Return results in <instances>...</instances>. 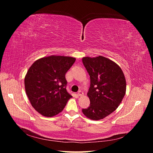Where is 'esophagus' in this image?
Masks as SVG:
<instances>
[{
  "instance_id": "1",
  "label": "esophagus",
  "mask_w": 153,
  "mask_h": 153,
  "mask_svg": "<svg viewBox=\"0 0 153 153\" xmlns=\"http://www.w3.org/2000/svg\"><path fill=\"white\" fill-rule=\"evenodd\" d=\"M77 94L78 96H82L83 95H84V92H83L82 91H78Z\"/></svg>"
}]
</instances>
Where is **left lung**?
Returning <instances> with one entry per match:
<instances>
[{
    "label": "left lung",
    "instance_id": "1",
    "mask_svg": "<svg viewBox=\"0 0 153 153\" xmlns=\"http://www.w3.org/2000/svg\"><path fill=\"white\" fill-rule=\"evenodd\" d=\"M89 73L91 85L87 96L90 105L82 109L85 117L94 121L103 119L121 104L126 94V82L118 64L103 56L82 58Z\"/></svg>",
    "mask_w": 153,
    "mask_h": 153
}]
</instances>
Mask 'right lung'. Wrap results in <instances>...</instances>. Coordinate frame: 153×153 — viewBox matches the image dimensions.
I'll list each match as a JSON object with an SVG mask.
<instances>
[{
  "label": "right lung",
  "mask_w": 153,
  "mask_h": 153,
  "mask_svg": "<svg viewBox=\"0 0 153 153\" xmlns=\"http://www.w3.org/2000/svg\"><path fill=\"white\" fill-rule=\"evenodd\" d=\"M76 59L50 55L32 64L25 76V89L33 108L43 116L52 117L61 112L72 96L67 92L66 72Z\"/></svg>",
  "instance_id": "obj_1"
}]
</instances>
